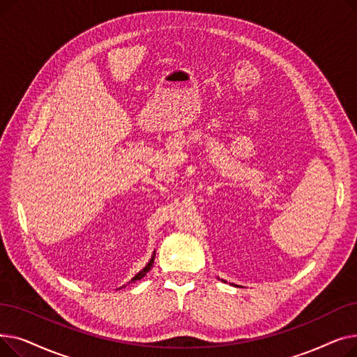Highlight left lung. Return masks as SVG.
I'll list each match as a JSON object with an SVG mask.
<instances>
[{"mask_svg": "<svg viewBox=\"0 0 357 357\" xmlns=\"http://www.w3.org/2000/svg\"><path fill=\"white\" fill-rule=\"evenodd\" d=\"M222 280V282H226V280H224V279H221ZM234 287H237V285H234Z\"/></svg>", "mask_w": 357, "mask_h": 357, "instance_id": "8db88e82", "label": "left lung"}]
</instances>
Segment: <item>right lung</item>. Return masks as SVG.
<instances>
[{"label": "right lung", "mask_w": 357, "mask_h": 357, "mask_svg": "<svg viewBox=\"0 0 357 357\" xmlns=\"http://www.w3.org/2000/svg\"><path fill=\"white\" fill-rule=\"evenodd\" d=\"M155 256H156V252H153V255H152V257H150V260L147 261V265L140 271V272H137L133 278H131L127 284H130V282H135V280H139V279H142V278H144L146 276V273L152 269V266H153V261H155ZM126 285H123L121 288H124ZM120 289V288H119Z\"/></svg>", "instance_id": "obj_1"}]
</instances>
